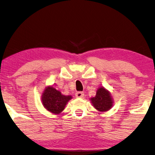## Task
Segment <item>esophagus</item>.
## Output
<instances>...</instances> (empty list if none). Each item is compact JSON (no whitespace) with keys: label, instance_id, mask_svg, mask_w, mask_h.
I'll return each mask as SVG.
<instances>
[{"label":"esophagus","instance_id":"esophagus-1","mask_svg":"<svg viewBox=\"0 0 155 155\" xmlns=\"http://www.w3.org/2000/svg\"><path fill=\"white\" fill-rule=\"evenodd\" d=\"M83 96H84V93L83 92L79 91L76 93V97H77V98H82Z\"/></svg>","mask_w":155,"mask_h":155}]
</instances>
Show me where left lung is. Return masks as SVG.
Segmentation results:
<instances>
[{
  "mask_svg": "<svg viewBox=\"0 0 155 155\" xmlns=\"http://www.w3.org/2000/svg\"><path fill=\"white\" fill-rule=\"evenodd\" d=\"M93 107L98 111H107L113 106V99L110 93L104 87L98 88L96 96L91 98Z\"/></svg>",
  "mask_w": 155,
  "mask_h": 155,
  "instance_id": "left-lung-1",
  "label": "left lung"
}]
</instances>
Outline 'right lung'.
Here are the masks:
<instances>
[{
  "mask_svg": "<svg viewBox=\"0 0 155 155\" xmlns=\"http://www.w3.org/2000/svg\"><path fill=\"white\" fill-rule=\"evenodd\" d=\"M72 97L64 96L53 87L45 88L42 96V102L45 108L52 113L59 114L64 109L66 104Z\"/></svg>",
  "mask_w": 155,
  "mask_h": 155,
  "instance_id": "obj_1",
  "label": "right lung"
}]
</instances>
